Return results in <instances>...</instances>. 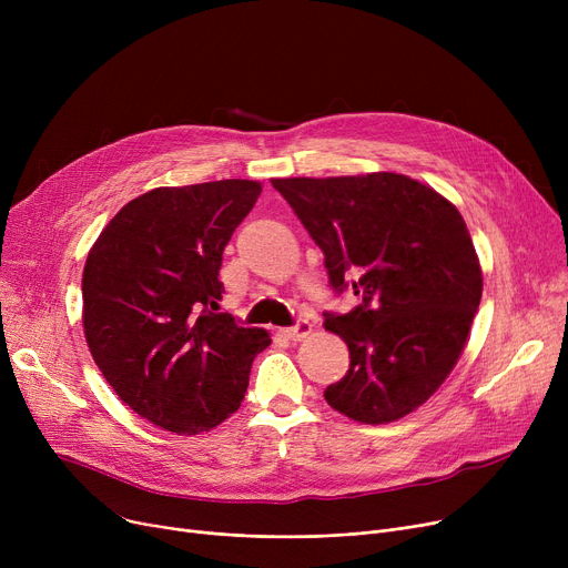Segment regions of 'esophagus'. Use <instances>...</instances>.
<instances>
[{
    "label": "esophagus",
    "instance_id": "1",
    "mask_svg": "<svg viewBox=\"0 0 568 568\" xmlns=\"http://www.w3.org/2000/svg\"><path fill=\"white\" fill-rule=\"evenodd\" d=\"M311 332H313V324H311L308 320H300L294 326H290V329H285L283 336L290 338V341H302V338H306Z\"/></svg>",
    "mask_w": 568,
    "mask_h": 568
}]
</instances>
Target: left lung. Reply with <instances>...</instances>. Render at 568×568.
<instances>
[{"mask_svg": "<svg viewBox=\"0 0 568 568\" xmlns=\"http://www.w3.org/2000/svg\"><path fill=\"white\" fill-rule=\"evenodd\" d=\"M324 253L332 287L362 304L324 313L349 349L326 403L359 424H389L449 377L481 302L484 276L458 209L396 172L272 179Z\"/></svg>", "mask_w": 568, "mask_h": 568, "instance_id": "8db88e82", "label": "left lung"}]
</instances>
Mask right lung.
Masks as SVG:
<instances>
[{
  "instance_id": "1",
  "label": "right lung",
  "mask_w": 568,
  "mask_h": 568,
  "mask_svg": "<svg viewBox=\"0 0 568 568\" xmlns=\"http://www.w3.org/2000/svg\"><path fill=\"white\" fill-rule=\"evenodd\" d=\"M260 193L251 179L154 189L119 209L87 255L89 352L114 394L159 428L197 435L223 424L272 343L214 313L223 251Z\"/></svg>"
}]
</instances>
